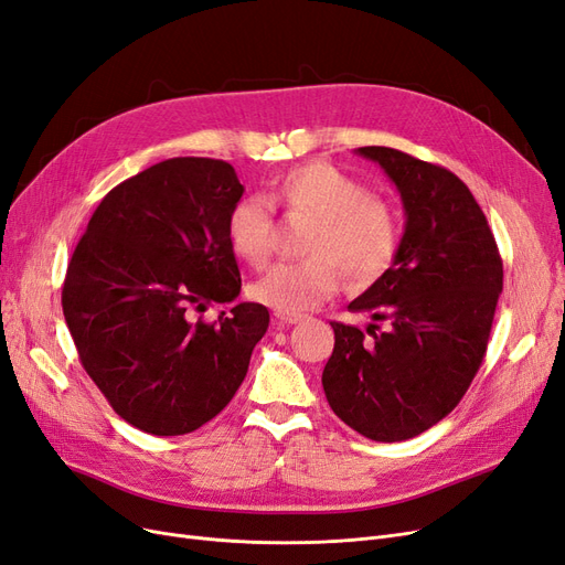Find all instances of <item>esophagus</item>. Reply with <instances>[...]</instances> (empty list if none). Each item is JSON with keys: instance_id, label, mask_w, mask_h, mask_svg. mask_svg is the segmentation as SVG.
I'll list each match as a JSON object with an SVG mask.
<instances>
[{"instance_id": "esophagus-1", "label": "esophagus", "mask_w": 565, "mask_h": 565, "mask_svg": "<svg viewBox=\"0 0 565 565\" xmlns=\"http://www.w3.org/2000/svg\"><path fill=\"white\" fill-rule=\"evenodd\" d=\"M276 320L280 324H297V322L303 320V316L301 313H287V310H276Z\"/></svg>"}]
</instances>
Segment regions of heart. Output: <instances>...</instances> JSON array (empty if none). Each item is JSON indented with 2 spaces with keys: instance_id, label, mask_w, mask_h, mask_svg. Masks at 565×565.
<instances>
[{
  "instance_id": "obj_1",
  "label": "heart",
  "mask_w": 565,
  "mask_h": 565,
  "mask_svg": "<svg viewBox=\"0 0 565 565\" xmlns=\"http://www.w3.org/2000/svg\"><path fill=\"white\" fill-rule=\"evenodd\" d=\"M274 205L289 220L310 222L303 262L270 266L249 287L259 303L303 313L329 299L341 285V271L353 285H369L391 268L399 245V222L383 199L369 196L364 184L332 163L313 161L287 170L259 196L241 199L226 217L233 255L249 266H264L276 236Z\"/></svg>"
}]
</instances>
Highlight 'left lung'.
Returning <instances> with one entry per match:
<instances>
[{"mask_svg": "<svg viewBox=\"0 0 565 565\" xmlns=\"http://www.w3.org/2000/svg\"><path fill=\"white\" fill-rule=\"evenodd\" d=\"M399 191L406 226L393 266L348 303L322 387L332 412L374 441H404L449 416L489 345L502 259L472 191L451 170L391 147H360Z\"/></svg>", "mask_w": 565, "mask_h": 565, "instance_id": "1", "label": "left lung"}]
</instances>
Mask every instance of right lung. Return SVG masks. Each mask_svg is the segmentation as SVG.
Here are the masks:
<instances>
[{
	"instance_id": "obj_1",
	"label": "right lung",
	"mask_w": 565,
	"mask_h": 565,
	"mask_svg": "<svg viewBox=\"0 0 565 565\" xmlns=\"http://www.w3.org/2000/svg\"><path fill=\"white\" fill-rule=\"evenodd\" d=\"M243 191L226 161L168 159L114 186L74 247L65 322L86 374L138 430L174 437L215 418L266 334L262 303L193 320L241 295L226 217Z\"/></svg>"
}]
</instances>
